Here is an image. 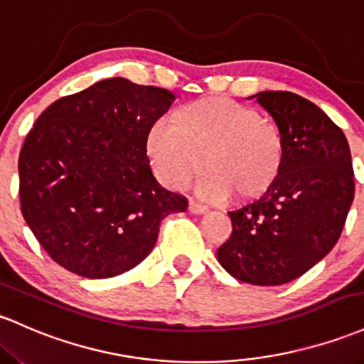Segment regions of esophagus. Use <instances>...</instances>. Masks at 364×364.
<instances>
[{
  "instance_id": "34e87169",
  "label": "esophagus",
  "mask_w": 364,
  "mask_h": 364,
  "mask_svg": "<svg viewBox=\"0 0 364 364\" xmlns=\"http://www.w3.org/2000/svg\"><path fill=\"white\" fill-rule=\"evenodd\" d=\"M188 210L191 214H197V215L209 213V209H207L205 205H200V203H197V202H190L188 203Z\"/></svg>"
}]
</instances>
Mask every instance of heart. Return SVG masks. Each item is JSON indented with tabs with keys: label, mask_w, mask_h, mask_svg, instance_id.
I'll return each mask as SVG.
<instances>
[{
	"label": "heart",
	"mask_w": 364,
	"mask_h": 364,
	"mask_svg": "<svg viewBox=\"0 0 364 364\" xmlns=\"http://www.w3.org/2000/svg\"><path fill=\"white\" fill-rule=\"evenodd\" d=\"M155 174L183 190L205 167L197 193L210 202H252L273 188L285 162V138L277 122L225 97H207L178 112V124L157 121L146 136Z\"/></svg>",
	"instance_id": "1"
}]
</instances>
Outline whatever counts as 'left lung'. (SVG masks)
Segmentation results:
<instances>
[{
  "label": "left lung",
  "mask_w": 364,
  "mask_h": 364,
  "mask_svg": "<svg viewBox=\"0 0 364 364\" xmlns=\"http://www.w3.org/2000/svg\"><path fill=\"white\" fill-rule=\"evenodd\" d=\"M285 138V162L273 188L228 213L233 231L218 249L231 277L252 285H283L318 264L338 242L354 200L349 143L309 100L290 91L249 97Z\"/></svg>",
  "instance_id": "1"
}]
</instances>
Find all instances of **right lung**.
<instances>
[{"mask_svg": "<svg viewBox=\"0 0 364 364\" xmlns=\"http://www.w3.org/2000/svg\"><path fill=\"white\" fill-rule=\"evenodd\" d=\"M176 97L124 77L51 103L18 157L20 207L50 257L85 278H110L151 252L162 219L188 202L167 191L146 155L150 127Z\"/></svg>", "mask_w": 364, "mask_h": 364, "instance_id": "obj_1", "label": "right lung"}]
</instances>
